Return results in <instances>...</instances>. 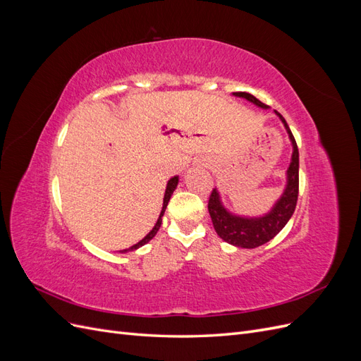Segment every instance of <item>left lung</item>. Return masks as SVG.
Here are the masks:
<instances>
[{"label":"left lung","instance_id":"obj_1","mask_svg":"<svg viewBox=\"0 0 361 361\" xmlns=\"http://www.w3.org/2000/svg\"><path fill=\"white\" fill-rule=\"evenodd\" d=\"M232 94L236 97H243V99L255 104L259 108H264V110L268 108L265 104H262L253 94H250L247 92H235ZM274 114L281 120L292 145V157L289 167L285 173V190L280 194V197L271 206V209L268 212L253 216L236 214L228 209V207H226L221 199V192L218 191L216 187L211 194L209 203H207V209H209V215L216 235L227 244H232L239 248H256L271 241V239L288 224L295 211V206H297L300 169L298 147L297 143H295V138L290 133L286 120L276 110Z\"/></svg>","mask_w":361,"mask_h":361}]
</instances>
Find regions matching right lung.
Instances as JSON below:
<instances>
[{
  "label": "right lung",
  "instance_id": "1",
  "mask_svg": "<svg viewBox=\"0 0 361 361\" xmlns=\"http://www.w3.org/2000/svg\"><path fill=\"white\" fill-rule=\"evenodd\" d=\"M178 183H179V176H173L169 182H167V187H166V192H164V200H162V209H161V214H159V216H158V220H157V223H155V226H154V228H152V231L141 239L140 243H137V244H134L133 247H129V248H125V250H120V253H128V251H134V250H137V248H140V247H143L145 244H147L152 238H154L157 233H158V231H159V227H161V223H162V216H164V212H166V209H167V204H169V200H170V197H171V194L174 192V190H176V187H178Z\"/></svg>",
  "mask_w": 361,
  "mask_h": 361
}]
</instances>
